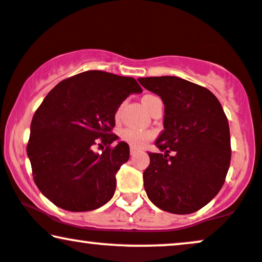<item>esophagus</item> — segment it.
<instances>
[{
  "label": "esophagus",
  "instance_id": "34e87169",
  "mask_svg": "<svg viewBox=\"0 0 262 262\" xmlns=\"http://www.w3.org/2000/svg\"><path fill=\"white\" fill-rule=\"evenodd\" d=\"M137 152H138L137 148H135V147H130V155H132V156H134L135 154H137Z\"/></svg>",
  "mask_w": 262,
  "mask_h": 262
}]
</instances>
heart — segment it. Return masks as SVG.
I'll list each match as a JSON object with an SVG mask.
<instances>
[{
	"instance_id": "obj_1",
	"label": "heart",
	"mask_w": 262,
	"mask_h": 262,
	"mask_svg": "<svg viewBox=\"0 0 262 262\" xmlns=\"http://www.w3.org/2000/svg\"><path fill=\"white\" fill-rule=\"evenodd\" d=\"M155 99H158V98L151 94L144 95V97H142L141 102H142V106L145 107V110H147L150 102L152 100H155ZM118 115H120V108H118V111L116 112V117H118ZM152 137H154V134H152L151 132L137 130V129H132V128H125L121 133V138L123 139L124 141H127L128 144L133 147L144 146L148 140H151Z\"/></svg>"
}]
</instances>
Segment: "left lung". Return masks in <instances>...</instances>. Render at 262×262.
Wrapping results in <instances>:
<instances>
[{
    "mask_svg": "<svg viewBox=\"0 0 262 262\" xmlns=\"http://www.w3.org/2000/svg\"><path fill=\"white\" fill-rule=\"evenodd\" d=\"M138 81L164 104V129L155 142L162 154H148L150 165L144 171L148 200L169 213H194L225 183L231 162L226 115L213 93L186 79L162 76Z\"/></svg>",
    "mask_w": 262,
    "mask_h": 262,
    "instance_id": "1",
    "label": "left lung"
}]
</instances>
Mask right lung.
I'll list each match as a JSON object with an SVG mask.
<instances>
[{
	"mask_svg": "<svg viewBox=\"0 0 262 262\" xmlns=\"http://www.w3.org/2000/svg\"><path fill=\"white\" fill-rule=\"evenodd\" d=\"M142 89L132 77L91 70L58 83L43 99L30 127L26 152L35 184L57 207L100 208L114 196L116 173L129 160V145L112 134L115 115ZM95 144L106 146L99 154Z\"/></svg>",
	"mask_w": 262,
	"mask_h": 262,
	"instance_id": "add662e5",
	"label": "right lung"
}]
</instances>
